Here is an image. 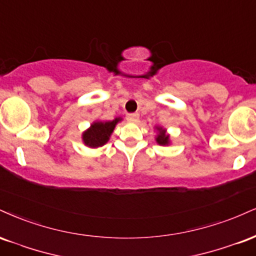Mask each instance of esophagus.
<instances>
[{"mask_svg":"<svg viewBox=\"0 0 256 256\" xmlns=\"http://www.w3.org/2000/svg\"><path fill=\"white\" fill-rule=\"evenodd\" d=\"M128 118L132 120V122H136L138 119V113H130V114H128Z\"/></svg>","mask_w":256,"mask_h":256,"instance_id":"obj_1","label":"esophagus"}]
</instances>
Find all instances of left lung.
<instances>
[{"label": "left lung", "mask_w": 256, "mask_h": 256, "mask_svg": "<svg viewBox=\"0 0 256 256\" xmlns=\"http://www.w3.org/2000/svg\"><path fill=\"white\" fill-rule=\"evenodd\" d=\"M158 130L160 134H158V137H156V142H158V144H161V146H166V144H168L169 137L166 134L164 130H162V128H158Z\"/></svg>", "instance_id": "1"}]
</instances>
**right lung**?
I'll return each mask as SVG.
<instances>
[{"instance_id":"add662e5","label":"right lung","mask_w":256,"mask_h":256,"mask_svg":"<svg viewBox=\"0 0 256 256\" xmlns=\"http://www.w3.org/2000/svg\"><path fill=\"white\" fill-rule=\"evenodd\" d=\"M120 120L122 119L116 118L113 122H98L92 124L90 128H88L82 136L86 146L90 148H98L106 144L107 140H110V134L114 130L116 122H120Z\"/></svg>"}]
</instances>
